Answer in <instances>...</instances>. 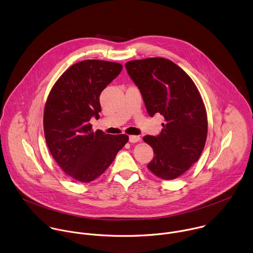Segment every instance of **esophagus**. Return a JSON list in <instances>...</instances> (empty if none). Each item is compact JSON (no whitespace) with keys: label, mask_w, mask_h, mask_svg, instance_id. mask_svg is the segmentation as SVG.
I'll list each match as a JSON object with an SVG mask.
<instances>
[{"label":"esophagus","mask_w":253,"mask_h":253,"mask_svg":"<svg viewBox=\"0 0 253 253\" xmlns=\"http://www.w3.org/2000/svg\"><path fill=\"white\" fill-rule=\"evenodd\" d=\"M141 140V138L139 136H136V135H132V136H129V141L131 143H137Z\"/></svg>","instance_id":"esophagus-1"}]
</instances>
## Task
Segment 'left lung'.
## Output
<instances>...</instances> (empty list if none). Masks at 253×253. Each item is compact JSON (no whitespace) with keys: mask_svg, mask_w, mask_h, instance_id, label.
<instances>
[{"mask_svg":"<svg viewBox=\"0 0 253 253\" xmlns=\"http://www.w3.org/2000/svg\"><path fill=\"white\" fill-rule=\"evenodd\" d=\"M125 67L149 115L165 117L160 135L143 138L154 151L147 167L162 179H175L199 160L205 147L208 120L201 94L192 79L169 59L132 60Z\"/></svg>","mask_w":253,"mask_h":253,"instance_id":"left-lung-1","label":"left lung"}]
</instances>
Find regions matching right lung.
Listing matches in <instances>:
<instances>
[{"instance_id":"obj_1","label":"right lung","mask_w":253,"mask_h":253,"mask_svg":"<svg viewBox=\"0 0 253 253\" xmlns=\"http://www.w3.org/2000/svg\"><path fill=\"white\" fill-rule=\"evenodd\" d=\"M119 63L84 60L67 69L47 97L43 128L48 149L72 178L90 182L101 175L128 142L125 134L93 132L89 120L101 111L99 95L121 72Z\"/></svg>"}]
</instances>
